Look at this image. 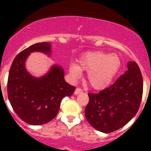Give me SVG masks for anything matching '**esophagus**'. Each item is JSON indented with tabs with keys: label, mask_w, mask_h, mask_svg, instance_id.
Returning a JSON list of instances; mask_svg holds the SVG:
<instances>
[{
	"label": "esophagus",
	"mask_w": 151,
	"mask_h": 151,
	"mask_svg": "<svg viewBox=\"0 0 151 151\" xmlns=\"http://www.w3.org/2000/svg\"><path fill=\"white\" fill-rule=\"evenodd\" d=\"M82 92H83V90H82V88H77L76 89V91H75L74 94H75V95H77V94H81V93H82Z\"/></svg>",
	"instance_id": "34e87169"
}]
</instances>
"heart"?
Instances as JSON below:
<instances>
[{
  "instance_id": "obj_1",
  "label": "heart",
  "mask_w": 151,
  "mask_h": 151,
  "mask_svg": "<svg viewBox=\"0 0 151 151\" xmlns=\"http://www.w3.org/2000/svg\"><path fill=\"white\" fill-rule=\"evenodd\" d=\"M79 66L72 63L69 73L72 78L77 79L82 76V70L87 71V78L92 88L101 90L111 83L119 71L121 61L116 54H109L101 51L85 54L78 61Z\"/></svg>"
}]
</instances>
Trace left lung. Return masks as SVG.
I'll return each mask as SVG.
<instances>
[{"mask_svg": "<svg viewBox=\"0 0 151 151\" xmlns=\"http://www.w3.org/2000/svg\"><path fill=\"white\" fill-rule=\"evenodd\" d=\"M128 70L110 87L97 94L89 93L85 115L92 127L110 133L124 126L135 116L143 94L139 66L129 61Z\"/></svg>", "mask_w": 151, "mask_h": 151, "instance_id": "8db88e82", "label": "left lung"}]
</instances>
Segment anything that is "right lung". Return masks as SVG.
Returning a JSON list of instances; mask_svg holds the SVG:
<instances>
[{
    "mask_svg": "<svg viewBox=\"0 0 151 151\" xmlns=\"http://www.w3.org/2000/svg\"><path fill=\"white\" fill-rule=\"evenodd\" d=\"M35 51L49 55L50 44H35L17 54L9 72L7 94L17 115L26 123L38 125L47 123L57 115L63 98L71 96L76 88L65 82L63 69L57 65L41 78L29 74L25 63Z\"/></svg>",
    "mask_w": 151,
    "mask_h": 151,
    "instance_id": "1",
    "label": "right lung"
}]
</instances>
